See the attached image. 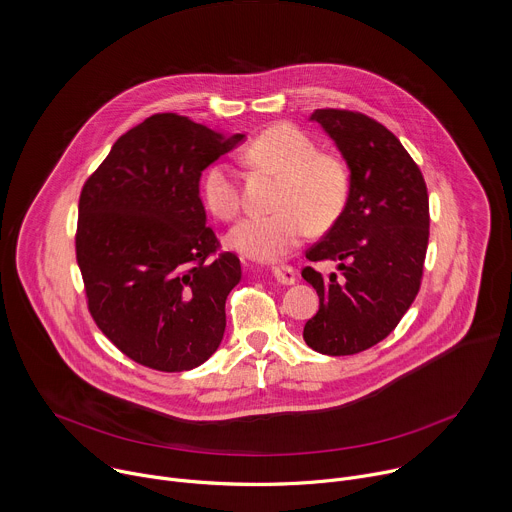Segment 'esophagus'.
Segmentation results:
<instances>
[{
	"mask_svg": "<svg viewBox=\"0 0 512 512\" xmlns=\"http://www.w3.org/2000/svg\"><path fill=\"white\" fill-rule=\"evenodd\" d=\"M271 273H273L275 281H277V283H281V285H293V283L297 281V273H295V269H293V267H287V265L273 267V269H271Z\"/></svg>",
	"mask_w": 512,
	"mask_h": 512,
	"instance_id": "34e87169",
	"label": "esophagus"
}]
</instances>
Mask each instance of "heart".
<instances>
[{
	"label": "heart",
	"mask_w": 512,
	"mask_h": 512,
	"mask_svg": "<svg viewBox=\"0 0 512 512\" xmlns=\"http://www.w3.org/2000/svg\"><path fill=\"white\" fill-rule=\"evenodd\" d=\"M243 158L279 175L269 215H249L225 235V245L259 263H273L293 253L315 229L329 227L342 213L350 181L344 164L319 154L315 142L295 126L277 124L263 130L243 150ZM201 195L211 213L231 219L241 207L235 168L213 162L203 175Z\"/></svg>",
	"instance_id": "b5f03b06"
}]
</instances>
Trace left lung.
Masks as SVG:
<instances>
[{
	"mask_svg": "<svg viewBox=\"0 0 512 512\" xmlns=\"http://www.w3.org/2000/svg\"><path fill=\"white\" fill-rule=\"evenodd\" d=\"M333 140L350 170L346 205L305 257L335 261L323 277H301L319 295L305 323V344L325 356H352L388 337L412 305L428 247V193L402 142L376 120L346 110H315L309 118Z\"/></svg>",
	"mask_w": 512,
	"mask_h": 512,
	"instance_id": "8db88e82",
	"label": "left lung"
}]
</instances>
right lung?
<instances>
[{
	"label": "right lung",
	"mask_w": 512,
	"mask_h": 512,
	"mask_svg": "<svg viewBox=\"0 0 512 512\" xmlns=\"http://www.w3.org/2000/svg\"><path fill=\"white\" fill-rule=\"evenodd\" d=\"M243 140L187 116L154 114L112 144L82 189L76 257L90 313L146 368H199L223 342L241 261L213 257L219 243L199 185L203 170Z\"/></svg>",
	"instance_id": "obj_1"
}]
</instances>
